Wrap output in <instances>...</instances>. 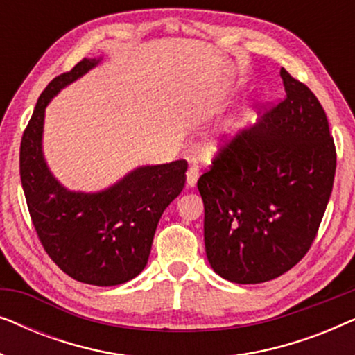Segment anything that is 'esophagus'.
Returning a JSON list of instances; mask_svg holds the SVG:
<instances>
[{
    "instance_id": "34e87169",
    "label": "esophagus",
    "mask_w": 355,
    "mask_h": 355,
    "mask_svg": "<svg viewBox=\"0 0 355 355\" xmlns=\"http://www.w3.org/2000/svg\"><path fill=\"white\" fill-rule=\"evenodd\" d=\"M198 176H200V169H198V164L192 163L191 166H189L187 173H186V181H187V186H189V187H193V186H196Z\"/></svg>"
}]
</instances>
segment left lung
<instances>
[{"label": "left lung", "mask_w": 355, "mask_h": 355, "mask_svg": "<svg viewBox=\"0 0 355 355\" xmlns=\"http://www.w3.org/2000/svg\"><path fill=\"white\" fill-rule=\"evenodd\" d=\"M286 96L232 137L198 179L207 259L237 284L275 279L307 254L327 210L336 148L307 85L281 67Z\"/></svg>", "instance_id": "left-lung-1"}]
</instances>
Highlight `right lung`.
Masks as SVG:
<instances>
[{
  "label": "right lung",
  "instance_id": "1",
  "mask_svg": "<svg viewBox=\"0 0 355 355\" xmlns=\"http://www.w3.org/2000/svg\"><path fill=\"white\" fill-rule=\"evenodd\" d=\"M84 58L53 79L21 140V181L38 239L50 259L80 283L116 286L145 268L158 221L186 184V159L140 166L101 192H72L48 169L42 152L45 108L61 89L98 64Z\"/></svg>",
  "mask_w": 355,
  "mask_h": 355
}]
</instances>
